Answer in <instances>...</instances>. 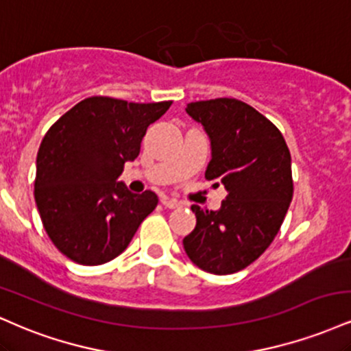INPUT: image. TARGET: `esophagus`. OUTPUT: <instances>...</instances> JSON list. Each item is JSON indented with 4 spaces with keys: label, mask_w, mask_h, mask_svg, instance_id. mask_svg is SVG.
I'll return each instance as SVG.
<instances>
[{
    "label": "esophagus",
    "mask_w": 351,
    "mask_h": 351,
    "mask_svg": "<svg viewBox=\"0 0 351 351\" xmlns=\"http://www.w3.org/2000/svg\"><path fill=\"white\" fill-rule=\"evenodd\" d=\"M162 204L165 206V208L168 209H175V208H180V202L176 199H171V197H162Z\"/></svg>",
    "instance_id": "1"
}]
</instances>
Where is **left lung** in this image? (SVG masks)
<instances>
[{
    "mask_svg": "<svg viewBox=\"0 0 351 351\" xmlns=\"http://www.w3.org/2000/svg\"><path fill=\"white\" fill-rule=\"evenodd\" d=\"M210 141L206 180L223 184L219 210L191 206L196 227L183 239L189 260L214 274L247 268L269 247L293 199L291 154L271 121L234 98L189 103Z\"/></svg>",
    "mask_w": 351,
    "mask_h": 351,
    "instance_id": "1",
    "label": "left lung"
}]
</instances>
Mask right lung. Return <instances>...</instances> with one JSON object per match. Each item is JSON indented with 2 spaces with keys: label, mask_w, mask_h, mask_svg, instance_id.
<instances>
[{
  "label": "right lung",
  "mask_w": 351,
  "mask_h": 351,
  "mask_svg": "<svg viewBox=\"0 0 351 351\" xmlns=\"http://www.w3.org/2000/svg\"><path fill=\"white\" fill-rule=\"evenodd\" d=\"M170 106L171 101L91 96L44 135L34 197L50 240L75 263L93 267L116 258L157 208L154 191L134 194L117 178L125 162L138 157L147 128Z\"/></svg>",
  "instance_id": "1"
}]
</instances>
